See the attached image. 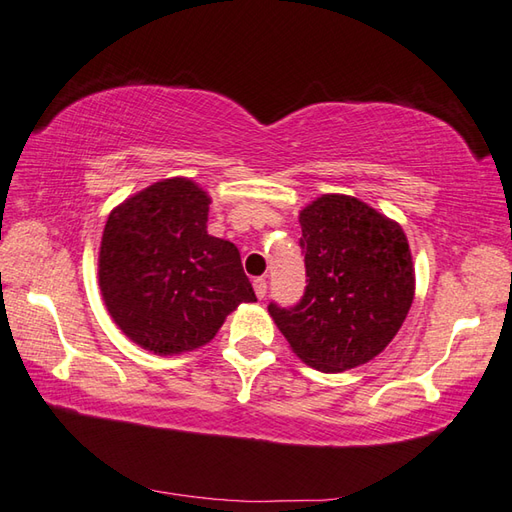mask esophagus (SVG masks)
Here are the masks:
<instances>
[{"label": "esophagus", "instance_id": "34e87169", "mask_svg": "<svg viewBox=\"0 0 512 512\" xmlns=\"http://www.w3.org/2000/svg\"><path fill=\"white\" fill-rule=\"evenodd\" d=\"M253 288H255L257 299H264L266 292H268V281H266V277H257V279L253 281Z\"/></svg>", "mask_w": 512, "mask_h": 512}]
</instances>
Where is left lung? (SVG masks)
<instances>
[{
  "label": "left lung",
  "instance_id": "1",
  "mask_svg": "<svg viewBox=\"0 0 512 512\" xmlns=\"http://www.w3.org/2000/svg\"><path fill=\"white\" fill-rule=\"evenodd\" d=\"M306 290L268 312L292 350L321 372L372 361L394 339L413 301L402 228L350 195H323L299 215Z\"/></svg>",
  "mask_w": 512,
  "mask_h": 512
}]
</instances>
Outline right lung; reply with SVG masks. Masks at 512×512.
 Here are the masks:
<instances>
[{"label":"right lung","instance_id":"right-lung-1","mask_svg":"<svg viewBox=\"0 0 512 512\" xmlns=\"http://www.w3.org/2000/svg\"><path fill=\"white\" fill-rule=\"evenodd\" d=\"M209 204L191 180H162L123 202L105 224L99 255L105 306L145 350H195L239 303L257 301L237 246L206 233Z\"/></svg>","mask_w":512,"mask_h":512}]
</instances>
